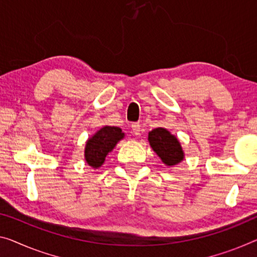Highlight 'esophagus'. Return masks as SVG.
Returning a JSON list of instances; mask_svg holds the SVG:
<instances>
[{
	"label": "esophagus",
	"instance_id": "1",
	"mask_svg": "<svg viewBox=\"0 0 257 257\" xmlns=\"http://www.w3.org/2000/svg\"><path fill=\"white\" fill-rule=\"evenodd\" d=\"M141 131V126L139 123H133L132 124V132L134 136H139Z\"/></svg>",
	"mask_w": 257,
	"mask_h": 257
}]
</instances>
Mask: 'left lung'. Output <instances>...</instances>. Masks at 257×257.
<instances>
[{"instance_id": "8db88e82", "label": "left lung", "mask_w": 257, "mask_h": 257, "mask_svg": "<svg viewBox=\"0 0 257 257\" xmlns=\"http://www.w3.org/2000/svg\"><path fill=\"white\" fill-rule=\"evenodd\" d=\"M148 141L153 151L168 167L178 164L184 160V152L179 140L168 130L163 127L154 128L148 133Z\"/></svg>"}]
</instances>
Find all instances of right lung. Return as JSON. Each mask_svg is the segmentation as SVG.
<instances>
[{"mask_svg":"<svg viewBox=\"0 0 257 257\" xmlns=\"http://www.w3.org/2000/svg\"><path fill=\"white\" fill-rule=\"evenodd\" d=\"M124 136L119 127L104 126L89 138L85 147V160L89 167L100 168L104 163L105 156L115 148L117 142L123 139Z\"/></svg>","mask_w":257,"mask_h":257,"instance_id":"add662e5","label":"right lung"}]
</instances>
